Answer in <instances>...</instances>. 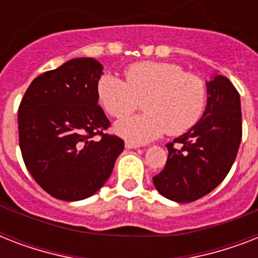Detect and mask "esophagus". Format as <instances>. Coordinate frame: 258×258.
Returning a JSON list of instances; mask_svg holds the SVG:
<instances>
[{"label": "esophagus", "mask_w": 258, "mask_h": 258, "mask_svg": "<svg viewBox=\"0 0 258 258\" xmlns=\"http://www.w3.org/2000/svg\"><path fill=\"white\" fill-rule=\"evenodd\" d=\"M138 147H139V145L135 143V142H130V141L125 142V149L133 150V149H138Z\"/></svg>", "instance_id": "34e87169"}]
</instances>
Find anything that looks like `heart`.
I'll use <instances>...</instances> for the list:
<instances>
[{"instance_id":"b5f03b06","label":"heart","mask_w":258,"mask_h":258,"mask_svg":"<svg viewBox=\"0 0 258 258\" xmlns=\"http://www.w3.org/2000/svg\"><path fill=\"white\" fill-rule=\"evenodd\" d=\"M97 96L113 117L133 113L143 100L146 112L121 119L115 131L134 142H149L166 131L180 135L196 125L206 108L208 88L198 75L178 64L142 61L125 70V82L113 75L101 76Z\"/></svg>"}]
</instances>
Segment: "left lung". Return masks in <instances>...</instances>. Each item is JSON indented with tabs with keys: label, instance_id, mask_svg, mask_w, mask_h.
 Wrapping results in <instances>:
<instances>
[{
	"label": "left lung",
	"instance_id": "obj_1",
	"mask_svg": "<svg viewBox=\"0 0 258 258\" xmlns=\"http://www.w3.org/2000/svg\"><path fill=\"white\" fill-rule=\"evenodd\" d=\"M208 103L196 125L167 143L165 169L153 178L154 186L167 200L187 204L200 200L225 179L236 161L241 138V101L230 80L216 75L206 82Z\"/></svg>",
	"mask_w": 258,
	"mask_h": 258
}]
</instances>
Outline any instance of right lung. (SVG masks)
Returning a JSON list of instances; mask_svg holds the SVG:
<instances>
[{"label": "right lung", "mask_w": 258, "mask_h": 258, "mask_svg": "<svg viewBox=\"0 0 258 258\" xmlns=\"http://www.w3.org/2000/svg\"><path fill=\"white\" fill-rule=\"evenodd\" d=\"M103 66L72 58L30 83L18 108L22 159L33 179L54 198L93 196L112 172L124 142L103 131L109 120L97 105ZM100 135V141L92 138Z\"/></svg>", "instance_id": "right-lung-1"}]
</instances>
